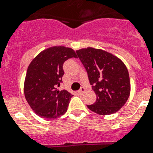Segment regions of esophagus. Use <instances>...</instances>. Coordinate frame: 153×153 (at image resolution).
<instances>
[{
    "mask_svg": "<svg viewBox=\"0 0 153 153\" xmlns=\"http://www.w3.org/2000/svg\"><path fill=\"white\" fill-rule=\"evenodd\" d=\"M85 92V88H81V89L78 91V94L81 95V94H83Z\"/></svg>",
    "mask_w": 153,
    "mask_h": 153,
    "instance_id": "1",
    "label": "esophagus"
}]
</instances>
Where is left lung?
<instances>
[{"label": "left lung", "mask_w": 153, "mask_h": 153, "mask_svg": "<svg viewBox=\"0 0 153 153\" xmlns=\"http://www.w3.org/2000/svg\"><path fill=\"white\" fill-rule=\"evenodd\" d=\"M76 54L97 95L96 102L87 105L88 108L101 115L119 111L131 92L129 73L124 63L113 54L97 48H82Z\"/></svg>", "instance_id": "obj_1"}]
</instances>
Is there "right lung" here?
I'll list each match as a JSON object with an SVG mask.
<instances>
[{
    "label": "right lung",
    "mask_w": 153,
    "mask_h": 153,
    "mask_svg": "<svg viewBox=\"0 0 153 153\" xmlns=\"http://www.w3.org/2000/svg\"><path fill=\"white\" fill-rule=\"evenodd\" d=\"M77 56L73 49L54 46L41 51L29 64L24 82L27 102L37 115L56 119L67 111L72 95L65 89H57L64 74L63 64Z\"/></svg>",
    "instance_id": "right-lung-1"
}]
</instances>
